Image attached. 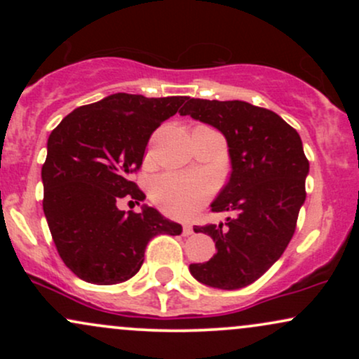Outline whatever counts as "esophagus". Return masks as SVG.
Returning a JSON list of instances; mask_svg holds the SVG:
<instances>
[{"label": "esophagus", "instance_id": "esophagus-1", "mask_svg": "<svg viewBox=\"0 0 359 359\" xmlns=\"http://www.w3.org/2000/svg\"><path fill=\"white\" fill-rule=\"evenodd\" d=\"M192 233H194L192 226H191V224H184V228H182V234H184V236H191Z\"/></svg>", "mask_w": 359, "mask_h": 359}]
</instances>
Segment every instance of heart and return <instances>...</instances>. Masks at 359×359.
<instances>
[{"instance_id": "1", "label": "heart", "mask_w": 359, "mask_h": 359, "mask_svg": "<svg viewBox=\"0 0 359 359\" xmlns=\"http://www.w3.org/2000/svg\"><path fill=\"white\" fill-rule=\"evenodd\" d=\"M212 185L199 174L168 172L156 177L151 185V197L163 212L174 217H191L211 197Z\"/></svg>"}]
</instances>
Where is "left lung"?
Masks as SVG:
<instances>
[{
  "mask_svg": "<svg viewBox=\"0 0 359 359\" xmlns=\"http://www.w3.org/2000/svg\"><path fill=\"white\" fill-rule=\"evenodd\" d=\"M179 113L217 128L228 142L233 167L211 204L212 212L231 217L224 224L194 228L216 241L217 253L189 269L209 287L243 288L282 257L294 236L309 174L302 140L277 113L245 101L187 97Z\"/></svg>",
  "mask_w": 359,
  "mask_h": 359,
  "instance_id": "8db88e82",
  "label": "left lung"
}]
</instances>
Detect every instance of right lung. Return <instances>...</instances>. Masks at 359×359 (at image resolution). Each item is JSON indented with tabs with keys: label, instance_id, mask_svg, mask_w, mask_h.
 I'll list each match as a JSON object with an SVG mask.
<instances>
[{
	"label": "right lung",
	"instance_id": "add662e5",
	"mask_svg": "<svg viewBox=\"0 0 359 359\" xmlns=\"http://www.w3.org/2000/svg\"><path fill=\"white\" fill-rule=\"evenodd\" d=\"M185 100L111 94L74 109L48 137L43 212L62 262L84 282H125L140 270L151 238L182 233L154 208L125 212L118 204L145 199L131 175L151 133Z\"/></svg>",
	"mask_w": 359,
	"mask_h": 359
}]
</instances>
